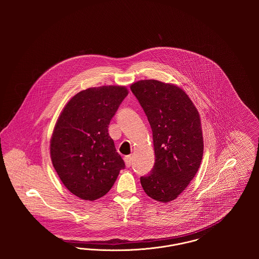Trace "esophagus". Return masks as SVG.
<instances>
[{"instance_id":"34e87169","label":"esophagus","mask_w":259,"mask_h":259,"mask_svg":"<svg viewBox=\"0 0 259 259\" xmlns=\"http://www.w3.org/2000/svg\"><path fill=\"white\" fill-rule=\"evenodd\" d=\"M124 162H125V165L126 167H130L132 165V157L130 155H127L124 157Z\"/></svg>"}]
</instances>
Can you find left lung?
I'll return each instance as SVG.
<instances>
[{
    "label": "left lung",
    "instance_id": "left-lung-1",
    "mask_svg": "<svg viewBox=\"0 0 259 259\" xmlns=\"http://www.w3.org/2000/svg\"><path fill=\"white\" fill-rule=\"evenodd\" d=\"M131 90L152 130L155 163L141 185L148 196L168 203L178 197L200 167L204 142L200 114L185 91L172 83L142 79Z\"/></svg>",
    "mask_w": 259,
    "mask_h": 259
}]
</instances>
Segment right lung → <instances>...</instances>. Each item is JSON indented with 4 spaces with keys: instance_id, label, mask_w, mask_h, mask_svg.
Wrapping results in <instances>:
<instances>
[{
    "instance_id": "obj_1",
    "label": "right lung",
    "mask_w": 259,
    "mask_h": 259,
    "mask_svg": "<svg viewBox=\"0 0 259 259\" xmlns=\"http://www.w3.org/2000/svg\"><path fill=\"white\" fill-rule=\"evenodd\" d=\"M128 93L120 85L87 88L69 100L56 121L52 165L66 188L82 200L106 195L125 167L108 128Z\"/></svg>"
}]
</instances>
